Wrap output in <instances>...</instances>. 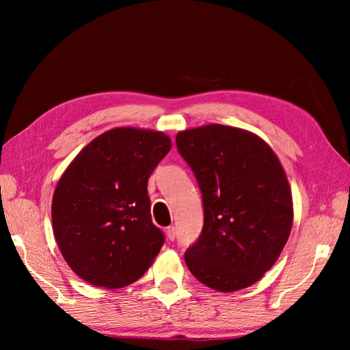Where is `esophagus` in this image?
<instances>
[{"label": "esophagus", "instance_id": "obj_1", "mask_svg": "<svg viewBox=\"0 0 350 350\" xmlns=\"http://www.w3.org/2000/svg\"><path fill=\"white\" fill-rule=\"evenodd\" d=\"M167 238L170 241H174L176 239V228L174 227H168L167 228Z\"/></svg>", "mask_w": 350, "mask_h": 350}]
</instances>
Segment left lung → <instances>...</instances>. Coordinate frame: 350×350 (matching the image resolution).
Instances as JSON below:
<instances>
[{
  "mask_svg": "<svg viewBox=\"0 0 350 350\" xmlns=\"http://www.w3.org/2000/svg\"><path fill=\"white\" fill-rule=\"evenodd\" d=\"M176 145L204 202L202 233L185 252L188 270L217 292L253 286L292 230V191L280 159L256 134L217 123L177 133Z\"/></svg>",
  "mask_w": 350,
  "mask_h": 350,
  "instance_id": "obj_1",
  "label": "left lung"
}]
</instances>
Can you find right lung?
<instances>
[{
	"label": "right lung",
	"mask_w": 350,
	"mask_h": 350,
	"mask_svg": "<svg viewBox=\"0 0 350 350\" xmlns=\"http://www.w3.org/2000/svg\"><path fill=\"white\" fill-rule=\"evenodd\" d=\"M170 150L161 131L114 128L69 163L52 198V228L83 281L120 288L150 269L165 238L151 221L148 179Z\"/></svg>",
	"instance_id": "obj_1"
}]
</instances>
